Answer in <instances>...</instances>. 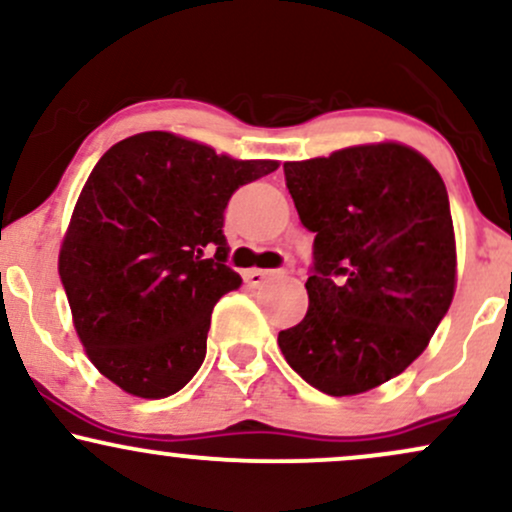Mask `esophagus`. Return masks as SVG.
Masks as SVG:
<instances>
[{"mask_svg":"<svg viewBox=\"0 0 512 512\" xmlns=\"http://www.w3.org/2000/svg\"><path fill=\"white\" fill-rule=\"evenodd\" d=\"M279 274L284 272H281V269H248V272H245V281H248L250 286H260L267 279H272V276H279Z\"/></svg>","mask_w":512,"mask_h":512,"instance_id":"34e87169","label":"esophagus"}]
</instances>
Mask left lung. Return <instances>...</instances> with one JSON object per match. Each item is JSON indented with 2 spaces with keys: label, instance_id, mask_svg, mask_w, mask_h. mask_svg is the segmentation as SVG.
Masks as SVG:
<instances>
[{
  "label": "left lung",
  "instance_id": "8db88e82",
  "mask_svg": "<svg viewBox=\"0 0 512 512\" xmlns=\"http://www.w3.org/2000/svg\"><path fill=\"white\" fill-rule=\"evenodd\" d=\"M315 233L308 313L279 332L298 375L332 397L361 395L428 346L455 296V231L438 170L402 144L284 163Z\"/></svg>",
  "mask_w": 512,
  "mask_h": 512
}]
</instances>
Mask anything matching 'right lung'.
Wrapping results in <instances>:
<instances>
[{"instance_id": "add662e5", "label": "right lung", "mask_w": 512, "mask_h": 512, "mask_svg": "<svg viewBox=\"0 0 512 512\" xmlns=\"http://www.w3.org/2000/svg\"><path fill=\"white\" fill-rule=\"evenodd\" d=\"M276 161H236L170 132L101 156L60 250V279L88 358L134 397L182 390L207 356L211 310L243 279L228 267L223 211Z\"/></svg>"}]
</instances>
